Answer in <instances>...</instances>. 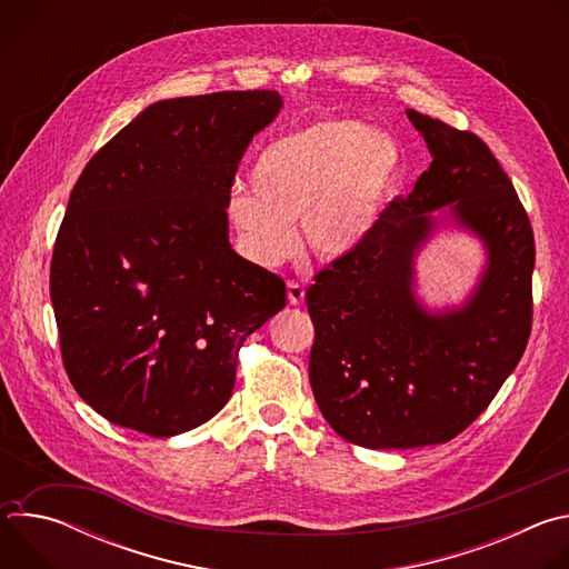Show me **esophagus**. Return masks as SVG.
Listing matches in <instances>:
<instances>
[{"label":"esophagus","instance_id":"34e87169","mask_svg":"<svg viewBox=\"0 0 569 569\" xmlns=\"http://www.w3.org/2000/svg\"><path fill=\"white\" fill-rule=\"evenodd\" d=\"M303 297H306L303 286L297 283V281H288V301H290L292 306H299V303L303 301Z\"/></svg>","mask_w":569,"mask_h":569}]
</instances>
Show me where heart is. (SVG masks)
Listing matches in <instances>:
<instances>
[{"mask_svg": "<svg viewBox=\"0 0 569 569\" xmlns=\"http://www.w3.org/2000/svg\"><path fill=\"white\" fill-rule=\"evenodd\" d=\"M402 173L396 137L338 117L268 143L250 171V189L233 191L227 213L242 248L266 266L297 250L295 222L323 259L356 252L373 233Z\"/></svg>", "mask_w": 569, "mask_h": 569, "instance_id": "obj_1", "label": "heart"}]
</instances>
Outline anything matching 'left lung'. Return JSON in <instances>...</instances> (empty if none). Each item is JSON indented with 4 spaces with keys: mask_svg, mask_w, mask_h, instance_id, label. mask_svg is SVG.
I'll use <instances>...</instances> for the list:
<instances>
[{
    "mask_svg": "<svg viewBox=\"0 0 569 569\" xmlns=\"http://www.w3.org/2000/svg\"><path fill=\"white\" fill-rule=\"evenodd\" d=\"M432 164L373 233L306 292L308 376L321 417L371 450L446 443L493 400L531 331L529 216L479 137L405 110ZM441 228L475 234L487 263L463 302L428 307L416 259Z\"/></svg>",
    "mask_w": 569,
    "mask_h": 569,
    "instance_id": "1",
    "label": "left lung"
}]
</instances>
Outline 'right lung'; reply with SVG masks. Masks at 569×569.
<instances>
[{
	"mask_svg": "<svg viewBox=\"0 0 569 569\" xmlns=\"http://www.w3.org/2000/svg\"><path fill=\"white\" fill-rule=\"evenodd\" d=\"M281 108L274 90L157 101L80 173L51 303L67 376L110 423L176 437L216 417L238 349L286 306L227 218L238 161Z\"/></svg>",
	"mask_w": 569,
	"mask_h": 569,
	"instance_id": "obj_1",
	"label": "right lung"
}]
</instances>
